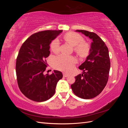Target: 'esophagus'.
Wrapping results in <instances>:
<instances>
[{
  "instance_id": "34e87169",
  "label": "esophagus",
  "mask_w": 128,
  "mask_h": 128,
  "mask_svg": "<svg viewBox=\"0 0 128 128\" xmlns=\"http://www.w3.org/2000/svg\"><path fill=\"white\" fill-rule=\"evenodd\" d=\"M63 76H64V77H68L69 75H68V74H65V73H64V74H63Z\"/></svg>"
}]
</instances>
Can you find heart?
Wrapping results in <instances>:
<instances>
[{
	"instance_id": "1",
	"label": "heart",
	"mask_w": 128,
	"mask_h": 128,
	"mask_svg": "<svg viewBox=\"0 0 128 128\" xmlns=\"http://www.w3.org/2000/svg\"><path fill=\"white\" fill-rule=\"evenodd\" d=\"M64 40L74 47V51L80 56L86 55L88 53L89 45L84 41L82 36L75 32H69L64 36ZM60 42L59 40H53L51 44V49L54 53L59 51ZM77 60L76 58L72 56L60 54L53 59L54 67L64 72H70L74 67Z\"/></svg>"
}]
</instances>
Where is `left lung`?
Listing matches in <instances>:
<instances>
[{
  "mask_svg": "<svg viewBox=\"0 0 128 128\" xmlns=\"http://www.w3.org/2000/svg\"><path fill=\"white\" fill-rule=\"evenodd\" d=\"M92 40L89 55L79 67L82 74L75 77V83L71 85L76 96L84 99L94 98L102 92L106 86L110 67L109 51L104 42L94 32L77 30Z\"/></svg>",
  "mask_w": 128,
  "mask_h": 128,
  "instance_id": "8db88e82",
  "label": "left lung"
}]
</instances>
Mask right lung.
<instances>
[{
    "mask_svg": "<svg viewBox=\"0 0 128 128\" xmlns=\"http://www.w3.org/2000/svg\"><path fill=\"white\" fill-rule=\"evenodd\" d=\"M62 30H45L30 36L19 50L16 74L19 88L28 99L45 102L54 94L58 81L62 78L60 71L45 75L46 58L50 54V44Z\"/></svg>",
    "mask_w": 128,
    "mask_h": 128,
    "instance_id": "obj_1",
    "label": "right lung"
}]
</instances>
